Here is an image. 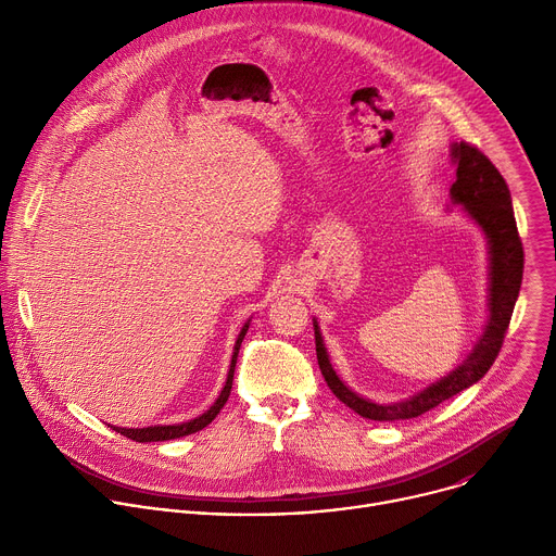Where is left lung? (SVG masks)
<instances>
[{
	"label": "left lung",
	"instance_id": "obj_1",
	"mask_svg": "<svg viewBox=\"0 0 556 556\" xmlns=\"http://www.w3.org/2000/svg\"><path fill=\"white\" fill-rule=\"evenodd\" d=\"M453 161L457 165V178L451 187V198L455 204H464L468 215L478 222L486 235L491 247V299H489V326L472 348L470 356L446 378L431 384L414 399L395 405H376L369 403L352 389H348L328 361L319 326L314 324V343L316 358H319L321 374L328 387L334 391L337 399L345 403L352 412L367 420L393 422V420H412L440 403L453 399L455 393L468 389L478 382L500 356V350L510 326V316L515 301L519 296L521 277H523V247L515 222V211L510 202V191L497 167L489 161L482 149L468 142L453 144Z\"/></svg>",
	"mask_w": 556,
	"mask_h": 556
}]
</instances>
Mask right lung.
Masks as SVG:
<instances>
[{
  "label": "right lung",
  "mask_w": 556,
  "mask_h": 556,
  "mask_svg": "<svg viewBox=\"0 0 556 556\" xmlns=\"http://www.w3.org/2000/svg\"><path fill=\"white\" fill-rule=\"evenodd\" d=\"M247 330L249 326L242 328L240 337H237V343H235V352H232V361H230V369H228V378H226V384L219 393V399L215 401V405L202 414L200 418L191 420V422H182V425H169V427H147V429H118L114 427V431H118L121 435L129 438V440H136V442H165V440H174V438H182V435H189V433H195L200 429H204L206 425L213 422V418L219 414V409L226 405L228 395H230V387H232V371H235V363H237V354H240V345L247 337Z\"/></svg>",
  "instance_id": "add662e5"
}]
</instances>
